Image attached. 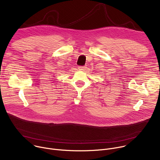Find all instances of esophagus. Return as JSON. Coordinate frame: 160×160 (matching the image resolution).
Returning a JSON list of instances; mask_svg holds the SVG:
<instances>
[{
  "label": "esophagus",
  "mask_w": 160,
  "mask_h": 160,
  "mask_svg": "<svg viewBox=\"0 0 160 160\" xmlns=\"http://www.w3.org/2000/svg\"><path fill=\"white\" fill-rule=\"evenodd\" d=\"M85 66H79L78 67V70H80V71H82V70H85Z\"/></svg>",
  "instance_id": "1"
}]
</instances>
